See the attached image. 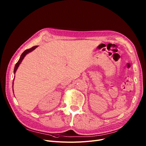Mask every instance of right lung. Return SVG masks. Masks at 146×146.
Returning <instances> with one entry per match:
<instances>
[{
	"instance_id": "add662e5",
	"label": "right lung",
	"mask_w": 146,
	"mask_h": 146,
	"mask_svg": "<svg viewBox=\"0 0 146 146\" xmlns=\"http://www.w3.org/2000/svg\"><path fill=\"white\" fill-rule=\"evenodd\" d=\"M36 48H37V46H33L32 48H30V49H27V50H25V51L23 52V53L21 54V56H20V59L19 60V61L17 62V63H16V65H15V70H14V73H15H15H16V70H17L18 67L19 66L20 64L21 63V62H22L23 59L25 57V56L26 55H27V54H29V52H30L33 51V50H34Z\"/></svg>"
}]
</instances>
